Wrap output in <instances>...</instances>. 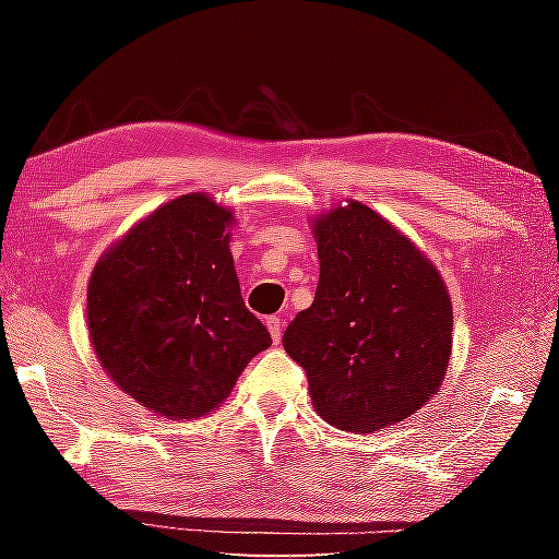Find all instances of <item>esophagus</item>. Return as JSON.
Instances as JSON below:
<instances>
[{"mask_svg": "<svg viewBox=\"0 0 559 559\" xmlns=\"http://www.w3.org/2000/svg\"><path fill=\"white\" fill-rule=\"evenodd\" d=\"M266 325H269V333H271V337H273V343H281V335H283L281 318H278V316H271V318L266 320Z\"/></svg>", "mask_w": 559, "mask_h": 559, "instance_id": "1", "label": "esophagus"}]
</instances>
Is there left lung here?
I'll return each instance as SVG.
<instances>
[{
	"label": "left lung",
	"mask_w": 559,
	"mask_h": 559,
	"mask_svg": "<svg viewBox=\"0 0 559 559\" xmlns=\"http://www.w3.org/2000/svg\"><path fill=\"white\" fill-rule=\"evenodd\" d=\"M316 300L283 333L316 412L343 431L392 427L427 404L451 359L453 310L433 263L370 206L318 216Z\"/></svg>",
	"instance_id": "obj_1"
}]
</instances>
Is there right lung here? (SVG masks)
<instances>
[{
    "label": "right lung",
    "mask_w": 559,
    "mask_h": 559,
    "mask_svg": "<svg viewBox=\"0 0 559 559\" xmlns=\"http://www.w3.org/2000/svg\"><path fill=\"white\" fill-rule=\"evenodd\" d=\"M231 212L192 192L138 222L88 283L91 343L112 382L150 412L197 419L219 406L271 345L243 306Z\"/></svg>",
    "instance_id": "1"
}]
</instances>
